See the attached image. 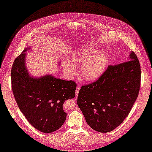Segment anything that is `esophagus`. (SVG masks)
Listing matches in <instances>:
<instances>
[{
	"instance_id": "34e87169",
	"label": "esophagus",
	"mask_w": 152,
	"mask_h": 152,
	"mask_svg": "<svg viewBox=\"0 0 152 152\" xmlns=\"http://www.w3.org/2000/svg\"><path fill=\"white\" fill-rule=\"evenodd\" d=\"M79 90H80V87H77L76 88V97H77V95H78Z\"/></svg>"
}]
</instances>
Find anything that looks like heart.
Masks as SVG:
<instances>
[{"mask_svg":"<svg viewBox=\"0 0 152 152\" xmlns=\"http://www.w3.org/2000/svg\"><path fill=\"white\" fill-rule=\"evenodd\" d=\"M75 64H81L80 75L87 81L98 79L104 73L107 65L108 57L104 52L97 51V48L93 44H88L75 51L72 56ZM70 61H64L63 65L66 73L73 77L77 73L76 66Z\"/></svg>","mask_w":152,"mask_h":152,"instance_id":"obj_1","label":"heart"}]
</instances>
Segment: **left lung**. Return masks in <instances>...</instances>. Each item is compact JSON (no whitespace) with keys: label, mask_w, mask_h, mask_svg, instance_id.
Wrapping results in <instances>:
<instances>
[{"label":"left lung","mask_w":152,"mask_h":152,"mask_svg":"<svg viewBox=\"0 0 152 152\" xmlns=\"http://www.w3.org/2000/svg\"><path fill=\"white\" fill-rule=\"evenodd\" d=\"M128 61L109 65L96 81L83 86L77 105L88 126L100 132L116 129L129 115L140 91V64L134 52Z\"/></svg>","instance_id":"8db88e82"}]
</instances>
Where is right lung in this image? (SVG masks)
Returning a JSON list of instances; mask_svg holds the SVG:
<instances>
[{
  "label": "right lung",
  "mask_w": 152,
  "mask_h": 152,
  "mask_svg": "<svg viewBox=\"0 0 152 152\" xmlns=\"http://www.w3.org/2000/svg\"><path fill=\"white\" fill-rule=\"evenodd\" d=\"M30 49H24L13 63L12 93L29 123L42 132L51 133L61 128L65 122L66 113L62 105L66 100L75 96L76 84L51 75L31 76L25 65V52Z\"/></svg>",
  "instance_id": "obj_1"
}]
</instances>
